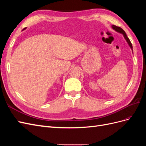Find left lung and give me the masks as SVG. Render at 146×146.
<instances>
[{
	"mask_svg": "<svg viewBox=\"0 0 146 146\" xmlns=\"http://www.w3.org/2000/svg\"><path fill=\"white\" fill-rule=\"evenodd\" d=\"M112 28H113L114 30H115L116 31V32H119V33H122V34L123 35V37L125 38V40L127 41V42H128V44H129V46L130 47V48H131V50H133V47H132L131 43V42H130V41L129 38L127 37L125 32H124V30H123L122 29H121V27H117V26L114 25H112Z\"/></svg>",
	"mask_w": 146,
	"mask_h": 146,
	"instance_id": "1",
	"label": "left lung"
}]
</instances>
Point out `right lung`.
<instances>
[{"mask_svg":"<svg viewBox=\"0 0 146 146\" xmlns=\"http://www.w3.org/2000/svg\"><path fill=\"white\" fill-rule=\"evenodd\" d=\"M24 29H25H25H23V30H24Z\"/></svg>","mask_w":146,"mask_h":146,"instance_id":"1","label":"right lung"}]
</instances>
